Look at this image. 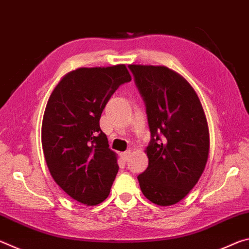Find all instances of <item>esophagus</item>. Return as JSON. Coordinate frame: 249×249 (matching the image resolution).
Wrapping results in <instances>:
<instances>
[{"label": "esophagus", "instance_id": "1", "mask_svg": "<svg viewBox=\"0 0 249 249\" xmlns=\"http://www.w3.org/2000/svg\"><path fill=\"white\" fill-rule=\"evenodd\" d=\"M130 153H132V150H130V149L124 151V153H122V154H121V156H122V159H123V160H127V159H128V157H129Z\"/></svg>", "mask_w": 249, "mask_h": 249}]
</instances>
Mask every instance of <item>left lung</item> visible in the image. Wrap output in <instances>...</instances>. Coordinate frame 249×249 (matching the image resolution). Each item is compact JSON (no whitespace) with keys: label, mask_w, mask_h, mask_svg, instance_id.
Segmentation results:
<instances>
[{"label":"left lung","mask_w":249,"mask_h":249,"mask_svg":"<svg viewBox=\"0 0 249 249\" xmlns=\"http://www.w3.org/2000/svg\"><path fill=\"white\" fill-rule=\"evenodd\" d=\"M129 69L145 100L151 134L145 149L148 167L137 177L141 190L155 204H176L197 183L209 158L203 107L191 84L168 67L129 65Z\"/></svg>","instance_id":"obj_1"}]
</instances>
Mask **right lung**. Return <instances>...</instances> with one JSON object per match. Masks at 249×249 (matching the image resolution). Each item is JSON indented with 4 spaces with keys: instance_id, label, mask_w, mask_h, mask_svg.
I'll return each mask as SVG.
<instances>
[{
    "instance_id": "add662e5",
    "label": "right lung",
    "mask_w": 249,
    "mask_h": 249,
    "mask_svg": "<svg viewBox=\"0 0 249 249\" xmlns=\"http://www.w3.org/2000/svg\"><path fill=\"white\" fill-rule=\"evenodd\" d=\"M130 80L123 64L83 67L59 80L47 101L41 124L46 163L54 182L84 205L107 199L119 171L100 117L112 94Z\"/></svg>"
}]
</instances>
